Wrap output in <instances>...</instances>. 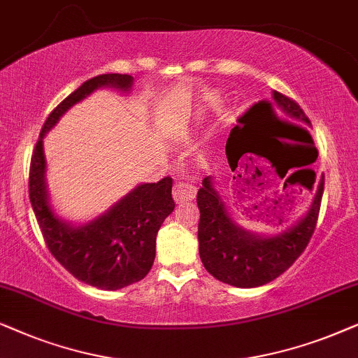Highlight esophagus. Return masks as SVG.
<instances>
[{"label":"esophagus","mask_w":358,"mask_h":358,"mask_svg":"<svg viewBox=\"0 0 358 358\" xmlns=\"http://www.w3.org/2000/svg\"><path fill=\"white\" fill-rule=\"evenodd\" d=\"M171 194L176 203H183L196 196V188L188 182H176L171 188Z\"/></svg>","instance_id":"34e87169"}]
</instances>
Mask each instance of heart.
Instances as JSON below:
<instances>
[{"instance_id": "b5f03b06", "label": "heart", "mask_w": 358, "mask_h": 358, "mask_svg": "<svg viewBox=\"0 0 358 358\" xmlns=\"http://www.w3.org/2000/svg\"><path fill=\"white\" fill-rule=\"evenodd\" d=\"M216 96H209L208 99H206V104H214V101H216Z\"/></svg>"}]
</instances>
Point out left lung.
Here are the masks:
<instances>
[{"label": "left lung", "instance_id": "8db88e82", "mask_svg": "<svg viewBox=\"0 0 358 358\" xmlns=\"http://www.w3.org/2000/svg\"><path fill=\"white\" fill-rule=\"evenodd\" d=\"M271 98L273 103H264L262 106L266 116H275V108L285 117L309 126L306 114L293 99L278 92H271ZM313 183L306 188H311ZM322 192L324 175L319 180L311 206L296 222L278 234L262 236L247 231L236 221L216 188L214 176L208 175L196 196L201 213L198 224L199 257L204 268L219 282L237 288H255L275 280L306 249L316 227Z\"/></svg>", "mask_w": 358, "mask_h": 358}]
</instances>
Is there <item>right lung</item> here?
<instances>
[{
  "label": "right lung",
  "mask_w": 358,
  "mask_h": 358,
  "mask_svg": "<svg viewBox=\"0 0 358 358\" xmlns=\"http://www.w3.org/2000/svg\"><path fill=\"white\" fill-rule=\"evenodd\" d=\"M131 75L104 73L85 82L47 117L31 160L29 198L47 247L59 264L80 282L99 289H121L141 282L155 260L157 232L175 209L171 178L141 183L87 222L62 217L47 185L44 137L76 103L101 88L131 93Z\"/></svg>",
  "instance_id": "add662e5"
}]
</instances>
